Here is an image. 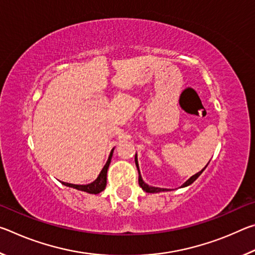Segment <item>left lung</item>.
<instances>
[{
    "mask_svg": "<svg viewBox=\"0 0 255 255\" xmlns=\"http://www.w3.org/2000/svg\"><path fill=\"white\" fill-rule=\"evenodd\" d=\"M135 163H136V166H137V169H138V173H139V178H138V183H139V185L141 187V189L144 190V191H146V192H148V193H157V192H162V191H167V189H163V188H157V187H152V185H148L147 183H145L144 181H143V178H141V175H140V172H139V167H138V159H137V154L135 155ZM207 165H208V164H207ZM207 165L204 167V169H202L200 172H198V173H196L195 175H192L191 178L190 179H188L187 181H185V182L181 185L180 188H184V187H188V185H190L191 183H193L195 182V181L199 178L200 176V174L202 173V172H204V170L206 169L207 167Z\"/></svg>",
    "mask_w": 255,
    "mask_h": 255,
    "instance_id": "left-lung-1",
    "label": "left lung"
}]
</instances>
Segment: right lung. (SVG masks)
I'll list each match as a JSON object with an SVG mask.
<instances>
[{
	"instance_id": "1",
	"label": "right lung",
	"mask_w": 255,
	"mask_h": 255,
	"mask_svg": "<svg viewBox=\"0 0 255 255\" xmlns=\"http://www.w3.org/2000/svg\"><path fill=\"white\" fill-rule=\"evenodd\" d=\"M114 149L115 148H112L109 157H108L106 165L103 166V169L101 170L100 174L98 175V178L94 180L93 182L89 183V184H73V183H67V182H62V183L64 185H66V187L80 190V191L92 193V195H98V193L102 192L103 190L106 189V185H107V172H108V169H109V165H110V162L112 158V154H114Z\"/></svg>"
}]
</instances>
